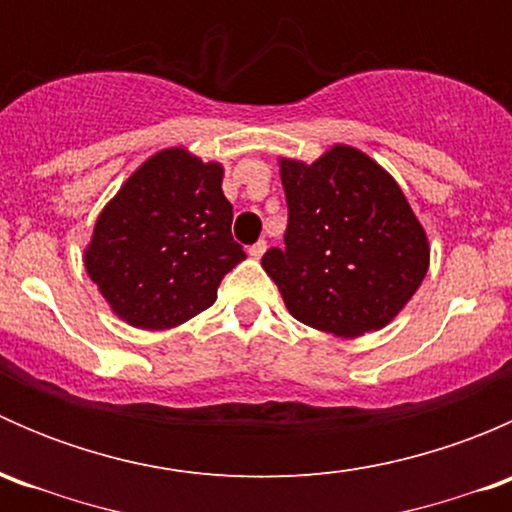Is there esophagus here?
Returning <instances> with one entry per match:
<instances>
[{"label":"esophagus","mask_w":512,"mask_h":512,"mask_svg":"<svg viewBox=\"0 0 512 512\" xmlns=\"http://www.w3.org/2000/svg\"><path fill=\"white\" fill-rule=\"evenodd\" d=\"M265 250H267V242L265 240H257L255 245H250V257H255V260H260L262 255H265Z\"/></svg>","instance_id":"esophagus-1"}]
</instances>
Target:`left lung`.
Here are the masks:
<instances>
[{
    "instance_id": "left-lung-1",
    "label": "left lung",
    "mask_w": 512,
    "mask_h": 512,
    "mask_svg": "<svg viewBox=\"0 0 512 512\" xmlns=\"http://www.w3.org/2000/svg\"><path fill=\"white\" fill-rule=\"evenodd\" d=\"M280 173L285 247H270L262 267L289 314L337 337L386 327L428 270L426 232L396 180L349 146L312 165L282 158Z\"/></svg>"
}]
</instances>
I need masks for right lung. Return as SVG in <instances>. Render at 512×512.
<instances>
[{
    "label": "right lung",
    "instance_id": "right-lung-1",
    "mask_svg": "<svg viewBox=\"0 0 512 512\" xmlns=\"http://www.w3.org/2000/svg\"><path fill=\"white\" fill-rule=\"evenodd\" d=\"M223 165L185 148L148 158L98 215L84 265L113 312L170 329L208 309L245 250L232 240Z\"/></svg>",
    "mask_w": 512,
    "mask_h": 512
}]
</instances>
